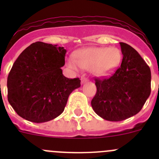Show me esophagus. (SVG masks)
I'll return each instance as SVG.
<instances>
[{
	"mask_svg": "<svg viewBox=\"0 0 159 159\" xmlns=\"http://www.w3.org/2000/svg\"><path fill=\"white\" fill-rule=\"evenodd\" d=\"M89 78H81V83H82V84H84V82H87V81H89Z\"/></svg>",
	"mask_w": 159,
	"mask_h": 159,
	"instance_id": "34e87169",
	"label": "esophagus"
}]
</instances>
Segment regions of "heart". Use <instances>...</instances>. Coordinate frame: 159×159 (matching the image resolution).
Here are the masks:
<instances>
[{
    "mask_svg": "<svg viewBox=\"0 0 159 159\" xmlns=\"http://www.w3.org/2000/svg\"><path fill=\"white\" fill-rule=\"evenodd\" d=\"M75 61L68 59L70 68L77 70L78 67L84 69L91 68L98 76H104L113 71L121 61V52L115 48H89L76 51Z\"/></svg>",
    "mask_w": 159,
    "mask_h": 159,
    "instance_id": "1",
    "label": "heart"
}]
</instances>
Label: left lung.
I'll return each mask as SVG.
<instances>
[{
  "mask_svg": "<svg viewBox=\"0 0 159 159\" xmlns=\"http://www.w3.org/2000/svg\"><path fill=\"white\" fill-rule=\"evenodd\" d=\"M121 66L108 78H95L97 92L91 106L101 118L111 121L127 119L142 110L151 94V70L132 47L120 42Z\"/></svg>",
  "mask_w": 159,
  "mask_h": 159,
  "instance_id": "1",
  "label": "left lung"
}]
</instances>
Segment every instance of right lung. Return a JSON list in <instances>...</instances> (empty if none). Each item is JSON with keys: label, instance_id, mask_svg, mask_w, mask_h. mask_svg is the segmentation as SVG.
I'll return each mask as SVG.
<instances>
[{"label": "right lung", "instance_id": "right-lung-1", "mask_svg": "<svg viewBox=\"0 0 159 159\" xmlns=\"http://www.w3.org/2000/svg\"><path fill=\"white\" fill-rule=\"evenodd\" d=\"M37 41L22 51L7 77V99L21 118L42 123L64 111L70 94L81 86L78 78L62 74L66 50Z\"/></svg>", "mask_w": 159, "mask_h": 159}]
</instances>
